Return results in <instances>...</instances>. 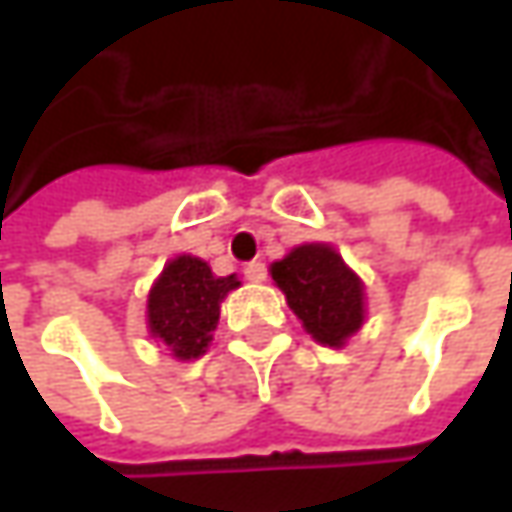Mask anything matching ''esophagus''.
Returning <instances> with one entry per match:
<instances>
[{"label":"esophagus","mask_w":512,"mask_h":512,"mask_svg":"<svg viewBox=\"0 0 512 512\" xmlns=\"http://www.w3.org/2000/svg\"><path fill=\"white\" fill-rule=\"evenodd\" d=\"M267 267L262 262H247L245 265V279L247 282H265Z\"/></svg>","instance_id":"obj_1"}]
</instances>
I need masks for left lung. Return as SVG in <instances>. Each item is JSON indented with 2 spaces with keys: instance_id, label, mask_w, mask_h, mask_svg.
Returning a JSON list of instances; mask_svg holds the SVG:
<instances>
[{
  "instance_id": "left-lung-1",
  "label": "left lung",
  "mask_w": 512,
  "mask_h": 512,
  "mask_svg": "<svg viewBox=\"0 0 512 512\" xmlns=\"http://www.w3.org/2000/svg\"><path fill=\"white\" fill-rule=\"evenodd\" d=\"M290 310L319 344L342 347L364 325L362 279L330 245H299L270 265Z\"/></svg>"
}]
</instances>
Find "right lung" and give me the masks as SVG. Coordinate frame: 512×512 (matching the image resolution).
<instances>
[{
  "label": "right lung",
  "instance_id": "right-lung-1",
  "mask_svg": "<svg viewBox=\"0 0 512 512\" xmlns=\"http://www.w3.org/2000/svg\"><path fill=\"white\" fill-rule=\"evenodd\" d=\"M236 287V276H216L196 256L170 259L148 293L150 336L168 344L179 362L199 359L219 325L222 299Z\"/></svg>",
  "mask_w": 512,
  "mask_h": 512
}]
</instances>
